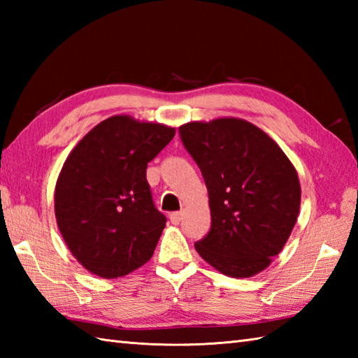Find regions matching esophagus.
Instances as JSON below:
<instances>
[{"label": "esophagus", "instance_id": "34e87169", "mask_svg": "<svg viewBox=\"0 0 358 358\" xmlns=\"http://www.w3.org/2000/svg\"><path fill=\"white\" fill-rule=\"evenodd\" d=\"M169 218L172 224H180L181 220H183V212H172Z\"/></svg>", "mask_w": 358, "mask_h": 358}]
</instances>
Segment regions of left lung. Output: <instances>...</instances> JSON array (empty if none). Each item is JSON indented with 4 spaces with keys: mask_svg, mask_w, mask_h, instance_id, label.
<instances>
[{
    "mask_svg": "<svg viewBox=\"0 0 358 358\" xmlns=\"http://www.w3.org/2000/svg\"><path fill=\"white\" fill-rule=\"evenodd\" d=\"M209 194L212 226L195 249L234 278L264 271L283 250L300 212L301 187L291 159L260 127L222 117L180 126Z\"/></svg>",
    "mask_w": 358,
    "mask_h": 358,
    "instance_id": "left-lung-1",
    "label": "left lung"
}]
</instances>
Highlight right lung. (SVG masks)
Wrapping results in <instances>:
<instances>
[{
	"mask_svg": "<svg viewBox=\"0 0 358 358\" xmlns=\"http://www.w3.org/2000/svg\"><path fill=\"white\" fill-rule=\"evenodd\" d=\"M175 127L113 115L83 136L55 185V218L72 255L101 278L124 277L150 260L166 226L146 167Z\"/></svg>",
	"mask_w": 358,
	"mask_h": 358,
	"instance_id": "right-lung-1",
	"label": "right lung"
}]
</instances>
